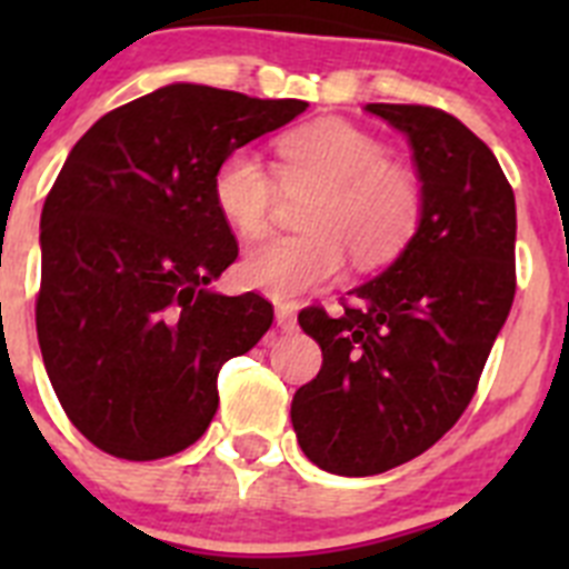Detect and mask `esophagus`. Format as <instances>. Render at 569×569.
I'll return each instance as SVG.
<instances>
[{"mask_svg":"<svg viewBox=\"0 0 569 569\" xmlns=\"http://www.w3.org/2000/svg\"><path fill=\"white\" fill-rule=\"evenodd\" d=\"M276 325L281 330H293L296 328V308L288 305V301H276Z\"/></svg>","mask_w":569,"mask_h":569,"instance_id":"34e87169","label":"esophagus"}]
</instances>
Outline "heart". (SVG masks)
Here are the masks:
<instances>
[{
    "instance_id": "obj_1",
    "label": "heart",
    "mask_w": 569,
    "mask_h": 569,
    "mask_svg": "<svg viewBox=\"0 0 569 569\" xmlns=\"http://www.w3.org/2000/svg\"><path fill=\"white\" fill-rule=\"evenodd\" d=\"M279 153L284 190L316 199L305 213L308 236L261 241L244 253L239 279L250 290L299 299L333 284L347 253L361 268H379L413 239L425 208L419 176L390 162L376 136L325 119L284 136ZM279 196V179L256 150H233L216 170V208L241 239L268 230Z\"/></svg>"
}]
</instances>
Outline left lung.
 I'll return each instance as SVG.
<instances>
[{
	"label": "left lung",
	"mask_w": 569,
	"mask_h": 569,
	"mask_svg": "<svg viewBox=\"0 0 569 569\" xmlns=\"http://www.w3.org/2000/svg\"><path fill=\"white\" fill-rule=\"evenodd\" d=\"M365 110L407 136L425 208L345 313H299L321 370L296 390L290 419L301 453L336 476H376L430 450L470 405L516 296V196L492 150L445 110Z\"/></svg>",
	"instance_id": "obj_1"
}]
</instances>
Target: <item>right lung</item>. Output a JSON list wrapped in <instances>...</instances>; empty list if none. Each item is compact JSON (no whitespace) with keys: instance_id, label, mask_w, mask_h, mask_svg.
I'll use <instances>...</instances> for the list:
<instances>
[{"instance_id":"obj_1","label":"right lung","mask_w":569,"mask_h":569,"mask_svg":"<svg viewBox=\"0 0 569 569\" xmlns=\"http://www.w3.org/2000/svg\"><path fill=\"white\" fill-rule=\"evenodd\" d=\"M305 108L173 82L104 113L64 159L39 224L37 333L64 413L104 453L153 461L193 445L222 365L273 325L261 296L210 288L239 256L213 179Z\"/></svg>"}]
</instances>
